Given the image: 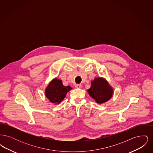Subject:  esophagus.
<instances>
[{
    "label": "esophagus",
    "instance_id": "34e87169",
    "mask_svg": "<svg viewBox=\"0 0 153 153\" xmlns=\"http://www.w3.org/2000/svg\"><path fill=\"white\" fill-rule=\"evenodd\" d=\"M75 87L76 88H81V84H76Z\"/></svg>",
    "mask_w": 153,
    "mask_h": 153
}]
</instances>
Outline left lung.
<instances>
[{"label":"left lung","instance_id":"left-lung-1","mask_svg":"<svg viewBox=\"0 0 153 153\" xmlns=\"http://www.w3.org/2000/svg\"><path fill=\"white\" fill-rule=\"evenodd\" d=\"M88 92L97 103H102L111 99L113 90L106 80L102 78H96L91 82V87Z\"/></svg>","mask_w":153,"mask_h":153}]
</instances>
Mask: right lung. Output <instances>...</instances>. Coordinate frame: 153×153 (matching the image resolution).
Wrapping results in <instances>:
<instances>
[{
    "label": "right lung",
    "instance_id": "right-lung-1",
    "mask_svg": "<svg viewBox=\"0 0 153 153\" xmlns=\"http://www.w3.org/2000/svg\"><path fill=\"white\" fill-rule=\"evenodd\" d=\"M72 88L65 87L62 85V81L54 79L46 89V96L53 103H59L65 97L66 94Z\"/></svg>",
    "mask_w": 153,
    "mask_h": 153
}]
</instances>
